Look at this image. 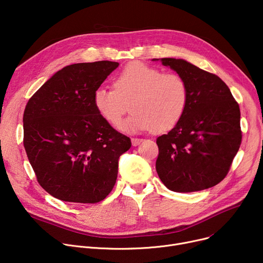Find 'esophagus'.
I'll return each mask as SVG.
<instances>
[{
	"mask_svg": "<svg viewBox=\"0 0 263 263\" xmlns=\"http://www.w3.org/2000/svg\"><path fill=\"white\" fill-rule=\"evenodd\" d=\"M143 141L144 140H142V139H132L131 140V142H132V146H139L141 143H143Z\"/></svg>",
	"mask_w": 263,
	"mask_h": 263,
	"instance_id": "obj_1",
	"label": "esophagus"
}]
</instances>
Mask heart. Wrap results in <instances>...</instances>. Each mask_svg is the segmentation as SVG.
Here are the masks:
<instances>
[{"label":"heart","mask_w":263,"mask_h":263,"mask_svg":"<svg viewBox=\"0 0 263 263\" xmlns=\"http://www.w3.org/2000/svg\"><path fill=\"white\" fill-rule=\"evenodd\" d=\"M113 88L100 86L92 93V105L108 124L118 128L128 110L121 130L166 132L182 119L189 104V87L177 73H162L142 62L129 63L115 77Z\"/></svg>","instance_id":"b5f03b06"}]
</instances>
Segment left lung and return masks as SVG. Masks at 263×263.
Here are the masks:
<instances>
[{
  "label": "left lung",
  "mask_w": 263,
  "mask_h": 263,
  "mask_svg": "<svg viewBox=\"0 0 263 263\" xmlns=\"http://www.w3.org/2000/svg\"><path fill=\"white\" fill-rule=\"evenodd\" d=\"M160 61L185 80L190 98L180 122L157 139V173L174 192L212 187L226 177L241 145L239 104L217 76L181 59Z\"/></svg>",
  "instance_id": "1"
}]
</instances>
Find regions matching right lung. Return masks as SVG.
I'll use <instances>...</instances> for the list:
<instances>
[{
    "mask_svg": "<svg viewBox=\"0 0 263 263\" xmlns=\"http://www.w3.org/2000/svg\"><path fill=\"white\" fill-rule=\"evenodd\" d=\"M119 66L79 63L53 74L27 102L23 144L37 181L63 201L96 203L113 190L131 140L103 120L92 93Z\"/></svg>",
    "mask_w": 263,
    "mask_h": 263,
    "instance_id": "obj_1",
    "label": "right lung"
}]
</instances>
